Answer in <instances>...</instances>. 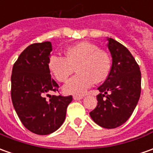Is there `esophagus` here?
I'll return each mask as SVG.
<instances>
[{
    "instance_id": "34e87169",
    "label": "esophagus",
    "mask_w": 153,
    "mask_h": 153,
    "mask_svg": "<svg viewBox=\"0 0 153 153\" xmlns=\"http://www.w3.org/2000/svg\"><path fill=\"white\" fill-rule=\"evenodd\" d=\"M73 98L74 100H82L84 97H83V95H74Z\"/></svg>"
}]
</instances>
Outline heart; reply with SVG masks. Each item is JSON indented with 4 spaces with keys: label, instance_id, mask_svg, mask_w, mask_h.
<instances>
[{
    "label": "heart",
    "instance_id": "heart-1",
    "mask_svg": "<svg viewBox=\"0 0 153 153\" xmlns=\"http://www.w3.org/2000/svg\"><path fill=\"white\" fill-rule=\"evenodd\" d=\"M49 69L59 82H64L77 69L76 75L64 85L63 90L70 94H83L92 85L104 82L111 69V59L105 51L88 42L68 48L65 57L53 54L48 60Z\"/></svg>",
    "mask_w": 153,
    "mask_h": 153
}]
</instances>
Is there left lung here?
Here are the masks:
<instances>
[{
  "label": "left lung",
  "mask_w": 153,
  "mask_h": 153,
  "mask_svg": "<svg viewBox=\"0 0 153 153\" xmlns=\"http://www.w3.org/2000/svg\"><path fill=\"white\" fill-rule=\"evenodd\" d=\"M112 65L109 76L98 88L97 106L90 115L96 124L116 128L130 118L141 94V71L130 51L121 43L107 38Z\"/></svg>",
  "instance_id": "obj_1"
}]
</instances>
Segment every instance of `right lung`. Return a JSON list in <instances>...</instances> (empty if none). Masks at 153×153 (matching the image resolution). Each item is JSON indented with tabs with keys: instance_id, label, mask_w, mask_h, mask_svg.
<instances>
[{
	"instance_id": "obj_1",
	"label": "right lung",
	"mask_w": 153,
	"mask_h": 153,
	"mask_svg": "<svg viewBox=\"0 0 153 153\" xmlns=\"http://www.w3.org/2000/svg\"><path fill=\"white\" fill-rule=\"evenodd\" d=\"M50 42L29 45L16 61L11 73L13 106L26 128L37 135H48L62 126L72 95H49L59 88L48 67ZM50 96L47 100L46 95Z\"/></svg>"
}]
</instances>
